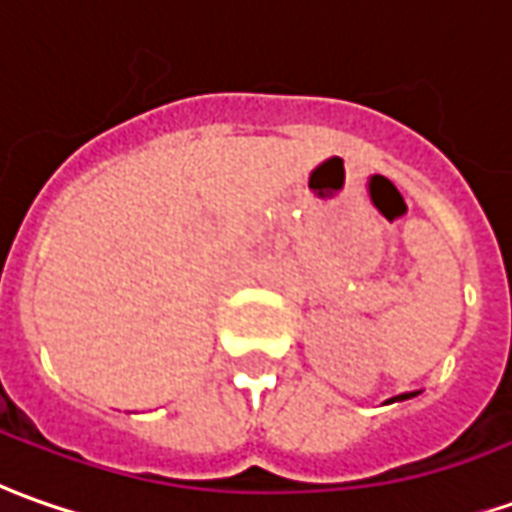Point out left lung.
<instances>
[{
  "mask_svg": "<svg viewBox=\"0 0 512 512\" xmlns=\"http://www.w3.org/2000/svg\"><path fill=\"white\" fill-rule=\"evenodd\" d=\"M406 398H412V395H398V398H395V401H406Z\"/></svg>",
  "mask_w": 512,
  "mask_h": 512,
  "instance_id": "obj_1",
  "label": "left lung"
}]
</instances>
